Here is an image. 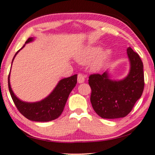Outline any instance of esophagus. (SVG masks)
<instances>
[{
	"label": "esophagus",
	"instance_id": "1",
	"mask_svg": "<svg viewBox=\"0 0 155 155\" xmlns=\"http://www.w3.org/2000/svg\"><path fill=\"white\" fill-rule=\"evenodd\" d=\"M85 76L81 74V73H79V74H78V76H77V81L78 83H83L84 81H85Z\"/></svg>",
	"mask_w": 155,
	"mask_h": 155
}]
</instances>
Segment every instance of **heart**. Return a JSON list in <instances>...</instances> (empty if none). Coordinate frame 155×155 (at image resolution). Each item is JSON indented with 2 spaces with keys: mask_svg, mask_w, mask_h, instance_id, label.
Instances as JSON below:
<instances>
[{
  "mask_svg": "<svg viewBox=\"0 0 155 155\" xmlns=\"http://www.w3.org/2000/svg\"><path fill=\"white\" fill-rule=\"evenodd\" d=\"M100 48L98 47H88L81 51L77 57V61L82 64H85L91 61L97 54V56L94 61L91 63V68L94 70H99L103 66L104 63L108 58L110 51L108 49H105L102 51L100 53Z\"/></svg>",
  "mask_w": 155,
  "mask_h": 155,
  "instance_id": "heart-1",
  "label": "heart"
}]
</instances>
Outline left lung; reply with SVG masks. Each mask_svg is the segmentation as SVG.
<instances>
[{
	"instance_id": "8db88e82",
	"label": "left lung",
	"mask_w": 155,
	"mask_h": 155,
	"mask_svg": "<svg viewBox=\"0 0 155 155\" xmlns=\"http://www.w3.org/2000/svg\"><path fill=\"white\" fill-rule=\"evenodd\" d=\"M127 54L130 70L123 80L109 79L107 72L89 77L91 105L96 114L103 118L116 119L127 116L143 93V63L139 54L130 47L127 48Z\"/></svg>"
}]
</instances>
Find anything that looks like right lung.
Instances as JSON below:
<instances>
[{
  "instance_id": "obj_1",
  "label": "right lung",
  "mask_w": 155,
  "mask_h": 155,
  "mask_svg": "<svg viewBox=\"0 0 155 155\" xmlns=\"http://www.w3.org/2000/svg\"><path fill=\"white\" fill-rule=\"evenodd\" d=\"M33 40V38H29L26 41V44ZM25 46V44L15 54L12 63L18 52ZM9 75L10 72L8 77L9 90L15 107L25 117L35 122H49L58 118L64 111L69 94L77 82V74L64 78L59 81L52 93L46 98L36 103H26L18 99L13 92L10 85Z\"/></svg>"
}]
</instances>
